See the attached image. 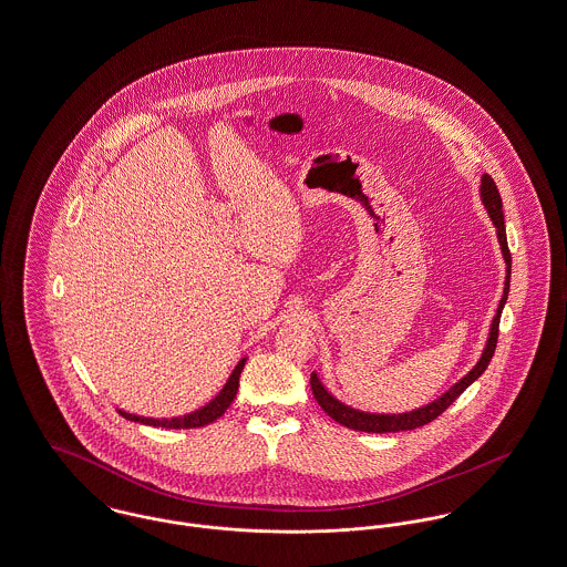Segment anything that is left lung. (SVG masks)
<instances>
[{
  "mask_svg": "<svg viewBox=\"0 0 567 567\" xmlns=\"http://www.w3.org/2000/svg\"><path fill=\"white\" fill-rule=\"evenodd\" d=\"M480 195H482V203L484 207L488 209V216L493 218L495 227H497V237H499L501 252H503V259H505V266H507V276H505V289H503V298L499 301V308H497V315L493 319V326H491V336H488V342H486V349L480 358V362L475 367L468 370V374H465L456 385H452L441 399L434 400L431 404L422 406V409H415V411H409V413H399V415H377V413H364V411H358V409H351L347 404H342L340 400L333 399L332 394L323 388V383L319 381L317 372L310 374V390L315 394L317 402L321 404V409L336 420L338 424L347 426V429H353V431H362V433H400V431H413V429H420L424 424H431L433 420H436L454 400L458 399L466 388L488 368L493 355H495V349H497V338H499V321L501 310L505 306L507 300V293H509V271H512V255H509V248H507V237H505V223H503V203H501L499 190H497V184L491 175H482V188H480Z\"/></svg>",
  "mask_w": 567,
  "mask_h": 567,
  "instance_id": "obj_1",
  "label": "left lung"
}]
</instances>
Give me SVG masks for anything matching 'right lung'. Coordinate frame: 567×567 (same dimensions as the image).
Segmentation results:
<instances>
[{"instance_id": "1", "label": "right lung", "mask_w": 567, "mask_h": 567, "mask_svg": "<svg viewBox=\"0 0 567 567\" xmlns=\"http://www.w3.org/2000/svg\"><path fill=\"white\" fill-rule=\"evenodd\" d=\"M244 364H246V358L235 367L229 381H227V385L220 390V394L212 400L209 404L200 406L199 411H193V413L182 415V417H171V420L141 417V415H133V413H126V411H120V415L131 420V422H141V424H147V426H161V429H200V426H207V424L216 422L229 409V404L234 402L237 388H239V374L244 370Z\"/></svg>"}]
</instances>
